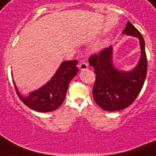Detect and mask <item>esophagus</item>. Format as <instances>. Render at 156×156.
<instances>
[{
	"label": "esophagus",
	"mask_w": 156,
	"mask_h": 156,
	"mask_svg": "<svg viewBox=\"0 0 156 156\" xmlns=\"http://www.w3.org/2000/svg\"><path fill=\"white\" fill-rule=\"evenodd\" d=\"M78 67H79V69H80V70H85V69H88V65H87V62H80Z\"/></svg>",
	"instance_id": "1"
}]
</instances>
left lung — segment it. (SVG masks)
<instances>
[{"mask_svg":"<svg viewBox=\"0 0 156 156\" xmlns=\"http://www.w3.org/2000/svg\"><path fill=\"white\" fill-rule=\"evenodd\" d=\"M122 34L140 40L141 55L136 66L130 71L119 70L114 66L113 48L110 46L89 58L94 69L95 83L93 97L100 107L107 111H120L131 105L141 91L147 70L145 42L140 32L127 21Z\"/></svg>","mask_w":156,"mask_h":156,"instance_id":"8db88e82","label":"left lung"}]
</instances>
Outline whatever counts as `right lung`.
<instances>
[{
    "mask_svg": "<svg viewBox=\"0 0 156 156\" xmlns=\"http://www.w3.org/2000/svg\"><path fill=\"white\" fill-rule=\"evenodd\" d=\"M77 65V60L62 62L50 80L41 88L30 92L27 97L21 95L12 80L16 94L21 102L34 111L38 112L55 111L62 104L69 82L78 72Z\"/></svg>",
    "mask_w": 156,
    "mask_h": 156,
    "instance_id": "1",
    "label": "right lung"
}]
</instances>
